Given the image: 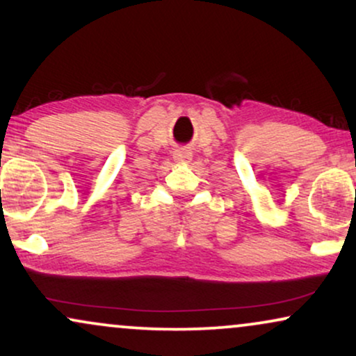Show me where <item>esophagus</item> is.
Returning a JSON list of instances; mask_svg holds the SVG:
<instances>
[{"mask_svg": "<svg viewBox=\"0 0 356 356\" xmlns=\"http://www.w3.org/2000/svg\"><path fill=\"white\" fill-rule=\"evenodd\" d=\"M191 152L186 150V149H178L175 152V160L177 161H189L191 160Z\"/></svg>", "mask_w": 356, "mask_h": 356, "instance_id": "1", "label": "esophagus"}]
</instances>
